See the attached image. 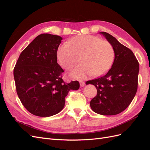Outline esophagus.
I'll use <instances>...</instances> for the list:
<instances>
[{
	"mask_svg": "<svg viewBox=\"0 0 150 150\" xmlns=\"http://www.w3.org/2000/svg\"><path fill=\"white\" fill-rule=\"evenodd\" d=\"M85 83L84 82H83V81H81L80 82V86L81 88H83V87H84V86H85Z\"/></svg>",
	"mask_w": 150,
	"mask_h": 150,
	"instance_id": "obj_1",
	"label": "esophagus"
}]
</instances>
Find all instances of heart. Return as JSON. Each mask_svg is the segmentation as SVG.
<instances>
[{"label":"heart","instance_id":"heart-1","mask_svg":"<svg viewBox=\"0 0 150 150\" xmlns=\"http://www.w3.org/2000/svg\"><path fill=\"white\" fill-rule=\"evenodd\" d=\"M57 58L62 67L69 70L78 62L81 64L69 73L72 78L85 79L89 76H100L110 69L115 52L111 43L91 35L76 36L62 44L57 49Z\"/></svg>","mask_w":150,"mask_h":150}]
</instances>
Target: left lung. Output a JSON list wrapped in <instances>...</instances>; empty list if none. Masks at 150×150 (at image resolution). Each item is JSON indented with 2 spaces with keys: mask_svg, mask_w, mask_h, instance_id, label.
I'll list each match as a JSON object with an SVG mask.
<instances>
[{
  "mask_svg": "<svg viewBox=\"0 0 150 150\" xmlns=\"http://www.w3.org/2000/svg\"><path fill=\"white\" fill-rule=\"evenodd\" d=\"M100 34L111 43L115 56L105 75L87 81V84H93L97 89V95L90 101V106L98 114L116 115L128 108L137 93L139 63L132 51L115 37L105 32Z\"/></svg>",
  "mask_w": 150,
  "mask_h": 150,
  "instance_id": "1",
  "label": "left lung"
}]
</instances>
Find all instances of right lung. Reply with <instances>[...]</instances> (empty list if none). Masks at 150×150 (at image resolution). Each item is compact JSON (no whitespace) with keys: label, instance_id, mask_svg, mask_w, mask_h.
Listing matches in <instances>:
<instances>
[{"label":"right lung","instance_id":"1","mask_svg":"<svg viewBox=\"0 0 150 150\" xmlns=\"http://www.w3.org/2000/svg\"><path fill=\"white\" fill-rule=\"evenodd\" d=\"M62 38L50 34L37 36L20 54L13 69L18 97L31 114L49 117L59 112L70 90L78 81L66 84L64 71L57 62V49Z\"/></svg>","mask_w":150,"mask_h":150}]
</instances>
